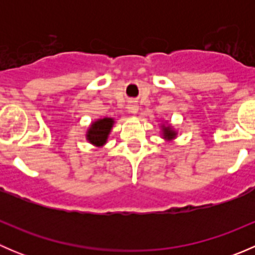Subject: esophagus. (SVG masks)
<instances>
[{"instance_id":"1","label":"esophagus","mask_w":255,"mask_h":255,"mask_svg":"<svg viewBox=\"0 0 255 255\" xmlns=\"http://www.w3.org/2000/svg\"><path fill=\"white\" fill-rule=\"evenodd\" d=\"M128 111H129L130 113H137L138 106L134 104V102H130V104L128 105Z\"/></svg>"}]
</instances>
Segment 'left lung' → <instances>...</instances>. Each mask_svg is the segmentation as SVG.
I'll return each instance as SVG.
<instances>
[{
  "instance_id": "obj_1",
  "label": "left lung",
  "mask_w": 255,
  "mask_h": 255,
  "mask_svg": "<svg viewBox=\"0 0 255 255\" xmlns=\"http://www.w3.org/2000/svg\"><path fill=\"white\" fill-rule=\"evenodd\" d=\"M163 133L164 138H166V139H173L176 134V133L171 129V127H165V126H163Z\"/></svg>"
}]
</instances>
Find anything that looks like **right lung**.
Returning <instances> with one entry per match:
<instances>
[{
    "label": "right lung",
    "instance_id": "right-lung-1",
    "mask_svg": "<svg viewBox=\"0 0 255 255\" xmlns=\"http://www.w3.org/2000/svg\"><path fill=\"white\" fill-rule=\"evenodd\" d=\"M115 121L112 118H102V120H97L96 122H94L90 127V129L87 130V139L90 143L95 144L97 146H101L106 143L107 137H109L110 132H111V128L113 126Z\"/></svg>",
    "mask_w": 255,
    "mask_h": 255
}]
</instances>
